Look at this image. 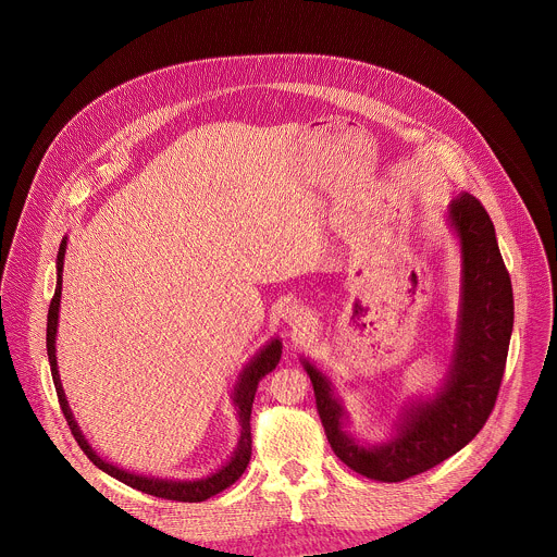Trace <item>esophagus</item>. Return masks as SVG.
Segmentation results:
<instances>
[{"label":"esophagus","mask_w":557,"mask_h":557,"mask_svg":"<svg viewBox=\"0 0 557 557\" xmlns=\"http://www.w3.org/2000/svg\"><path fill=\"white\" fill-rule=\"evenodd\" d=\"M287 319H289V323L294 327L305 330L307 323H309V313L305 309H300V307H292V309H287Z\"/></svg>","instance_id":"34e87169"}]
</instances>
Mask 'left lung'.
Segmentation results:
<instances>
[{
  "label": "left lung",
  "mask_w": 557,
  "mask_h": 557,
  "mask_svg": "<svg viewBox=\"0 0 557 557\" xmlns=\"http://www.w3.org/2000/svg\"><path fill=\"white\" fill-rule=\"evenodd\" d=\"M450 223L463 252V305L450 380L431 403L409 409L391 444L362 448L347 437L327 380L305 362L334 455L362 476L400 482L440 466L476 437L495 407L515 321L510 274L495 227L474 195L453 199Z\"/></svg>",
  "instance_id": "1"
}]
</instances>
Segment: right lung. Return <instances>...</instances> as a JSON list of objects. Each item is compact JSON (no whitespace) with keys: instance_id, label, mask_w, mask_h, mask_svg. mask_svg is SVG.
<instances>
[{"instance_id":"right-lung-1","label":"right lung","mask_w":557,"mask_h":557,"mask_svg":"<svg viewBox=\"0 0 557 557\" xmlns=\"http://www.w3.org/2000/svg\"><path fill=\"white\" fill-rule=\"evenodd\" d=\"M64 252H66V239L62 242L60 246V252H58V287H55V294H53V300H51V307H49V318H47V354H49V364H51V375H53V384H55V393L60 398V407H62V413L71 426V433L73 437L77 440V444L81 446V450L87 455V459L100 468L102 472H107L109 476L117 478L122 480L124 484L137 488V491H144L148 495H157L162 499H173V502H203L221 491H225L227 486H232L236 480H238L248 461H250V407H252V400H255V393H257V386L259 382L272 373L281 360V343L278 341H272L270 345H265V349L250 362V367L242 373V380H239L238 388H236V403H238L239 422H242V435H239V446L234 455V459L223 468L219 470L216 474H212L210 478H203V480H193V482H173V480H154V478L135 476L131 472H124L107 461H102L94 450L91 446L87 444V440L81 435L79 426L77 422L73 420V413H71V407H69V400L64 397V391H62V382H60V373H58V360H55V334H58V313H60V296H62V270H64Z\"/></svg>"}]
</instances>
